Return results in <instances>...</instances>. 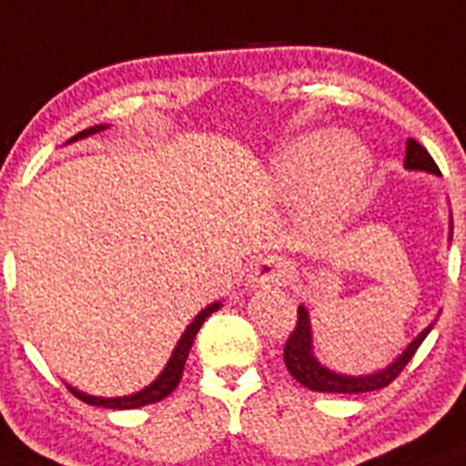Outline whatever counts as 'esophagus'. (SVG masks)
Listing matches in <instances>:
<instances>
[{
	"label": "esophagus",
	"mask_w": 466,
	"mask_h": 466,
	"mask_svg": "<svg viewBox=\"0 0 466 466\" xmlns=\"http://www.w3.org/2000/svg\"><path fill=\"white\" fill-rule=\"evenodd\" d=\"M288 265L279 256H260L251 263L249 281L254 286H281L286 281Z\"/></svg>",
	"instance_id": "1"
}]
</instances>
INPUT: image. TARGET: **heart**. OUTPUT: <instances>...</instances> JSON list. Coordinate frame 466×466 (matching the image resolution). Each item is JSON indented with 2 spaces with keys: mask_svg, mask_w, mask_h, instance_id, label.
Wrapping results in <instances>:
<instances>
[{
  "mask_svg": "<svg viewBox=\"0 0 466 466\" xmlns=\"http://www.w3.org/2000/svg\"><path fill=\"white\" fill-rule=\"evenodd\" d=\"M370 174V155L352 135L307 137L277 164V180L286 189L307 192V210L316 226H334L357 206Z\"/></svg>",
  "mask_w": 466,
  "mask_h": 466,
  "instance_id": "1",
  "label": "heart"
}]
</instances>
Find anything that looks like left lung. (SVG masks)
I'll return each mask as SVG.
<instances>
[{
    "label": "left lung",
    "mask_w": 466,
    "mask_h": 466,
    "mask_svg": "<svg viewBox=\"0 0 466 466\" xmlns=\"http://www.w3.org/2000/svg\"><path fill=\"white\" fill-rule=\"evenodd\" d=\"M405 167L407 169H420L430 171V174L440 176V167L435 164V159L430 157L428 150L414 139H407V153H405ZM453 228V224H451ZM432 325L425 327L410 345H407L405 352L396 359V361L389 366V369L380 370L373 375H363V378H350V375H339L327 370L325 366L316 361L313 357V343H311V322H309L307 309H297V325L292 329V334L288 336L286 348H283V361H286V369L297 382L302 387L311 389V391L320 393H366V391H378V389L389 387L398 375L405 370V366L410 363V359L414 357L419 345L423 343L425 336L430 334Z\"/></svg>",
    "instance_id": "8db88e82"
}]
</instances>
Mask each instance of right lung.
Masks as SVG:
<instances>
[{
	"label": "right lung",
	"instance_id": "right-lung-1",
	"mask_svg": "<svg viewBox=\"0 0 466 466\" xmlns=\"http://www.w3.org/2000/svg\"><path fill=\"white\" fill-rule=\"evenodd\" d=\"M105 130V126H96V127H88V130L79 132V135H75L70 141H77V139H84V137L88 135H96V132ZM221 304L215 302L210 304L208 309H203L201 313H198L197 318L192 320V325L185 329V334L180 336L178 345H176L174 354H171L169 363L164 366V370L159 373V378L155 380L150 387H146L144 391L139 393H132V396H123V398H96V396H86V393L77 391V389L68 387L70 393L73 396H77L79 400H84L86 405H96V407H105V410H137V407H144V405H153V402L162 400V398L169 396L171 391H174L176 387H178L180 378H183V369H185V361H187V354L189 350H192V343L194 339H197L198 329H201L203 320H206L210 313H215L217 309H219Z\"/></svg>",
	"mask_w": 466,
	"mask_h": 466
}]
</instances>
